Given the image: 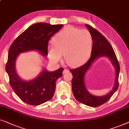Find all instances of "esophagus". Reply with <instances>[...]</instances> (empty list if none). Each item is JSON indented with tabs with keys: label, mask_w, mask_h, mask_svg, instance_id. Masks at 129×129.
Returning a JSON list of instances; mask_svg holds the SVG:
<instances>
[{
	"label": "esophagus",
	"mask_w": 129,
	"mask_h": 129,
	"mask_svg": "<svg viewBox=\"0 0 129 129\" xmlns=\"http://www.w3.org/2000/svg\"><path fill=\"white\" fill-rule=\"evenodd\" d=\"M69 72V70H68V69H64V71H63V74H65V73H67V72Z\"/></svg>",
	"instance_id": "1"
}]
</instances>
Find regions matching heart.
<instances>
[{
    "mask_svg": "<svg viewBox=\"0 0 129 129\" xmlns=\"http://www.w3.org/2000/svg\"><path fill=\"white\" fill-rule=\"evenodd\" d=\"M92 36L89 31L67 26L52 39L49 47L48 57L58 62L64 54L65 61L71 67H78L89 58L92 50Z\"/></svg>",
    "mask_w": 129,
    "mask_h": 129,
    "instance_id": "1",
    "label": "heart"
}]
</instances>
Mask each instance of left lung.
<instances>
[{"instance_id": "8db88e82", "label": "left lung", "mask_w": 129, "mask_h": 129, "mask_svg": "<svg viewBox=\"0 0 129 129\" xmlns=\"http://www.w3.org/2000/svg\"><path fill=\"white\" fill-rule=\"evenodd\" d=\"M86 26L92 36V53L90 58L84 65L77 68L70 70L73 76L72 89L74 97L78 101L87 106L95 108L106 103L117 90L119 86L120 65L113 48L106 38L92 26L88 24H86ZM101 56L108 57L112 62L115 69L116 79L114 88L109 93L102 97H97L90 94L86 89L84 78L85 74L94 61Z\"/></svg>"}]
</instances>
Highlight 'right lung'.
Masks as SVG:
<instances>
[{
  "label": "right lung",
  "instance_id": "1",
  "mask_svg": "<svg viewBox=\"0 0 129 129\" xmlns=\"http://www.w3.org/2000/svg\"><path fill=\"white\" fill-rule=\"evenodd\" d=\"M63 26L36 23L18 36L10 47L6 65L10 85L19 98L27 104L37 106L51 99L55 90L56 81L62 76L64 69L60 68L52 72L44 70L33 80L24 81L16 71L17 56L21 52L31 50L38 51L41 55L47 56L49 40Z\"/></svg>",
  "mask_w": 129,
  "mask_h": 129
}]
</instances>
